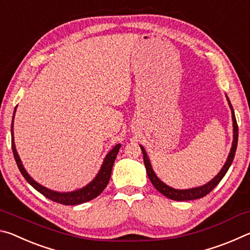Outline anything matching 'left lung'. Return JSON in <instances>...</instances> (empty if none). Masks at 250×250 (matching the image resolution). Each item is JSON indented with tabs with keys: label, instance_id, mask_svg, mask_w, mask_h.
<instances>
[{
	"label": "left lung",
	"instance_id": "8db88e82",
	"mask_svg": "<svg viewBox=\"0 0 250 250\" xmlns=\"http://www.w3.org/2000/svg\"><path fill=\"white\" fill-rule=\"evenodd\" d=\"M228 104H229V107L231 109L232 125H234V140H232L230 153H229V155H228V159L226 161L225 166L223 167L221 172H219L213 180L208 182V183L205 185L200 186V188H189V189H175V188H170V186H167V184H164L163 182L160 181L159 177L155 175V173L153 171V168H152V167H151V163L149 161V158H147L145 149H143V146H140L142 153H143V161H145V166L146 168V174H147V176H149L151 183L153 184L154 188L158 189L160 193H162L164 196L171 198V200H173V201L197 200V198H202V197L206 196L207 194L213 191V189L216 188V185L222 181L223 177L225 176V174L228 171V168H229V167L231 166L232 160H234V158H235V153H236V149H237V141H238V125H237L234 109H232V105H231L229 100H228Z\"/></svg>",
	"mask_w": 250,
	"mask_h": 250
}]
</instances>
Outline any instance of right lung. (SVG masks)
<instances>
[{"label": "right lung", "mask_w": 250, "mask_h": 250, "mask_svg": "<svg viewBox=\"0 0 250 250\" xmlns=\"http://www.w3.org/2000/svg\"><path fill=\"white\" fill-rule=\"evenodd\" d=\"M15 110H16V107H15ZM14 113H15V111H14ZM13 120H14V116H13ZM11 132H12V151H13V154H14V158L16 161V164H18V167H19V170L21 171V173H22L24 179L26 180L28 183L36 189V191H39L41 194H43V195L45 197H47L48 200L59 203V204H62V205L83 204V203L89 202L98 196L99 194L105 188L107 184L109 183L110 176H111L113 163H115L117 154H118V152H119V149L121 146L120 145H117L111 151L109 152L107 156H105L104 164L100 168L98 175L96 176V179L92 181L91 183H89L87 186H84V188H83L78 189V191L70 192V193H58V192L50 191V189L44 188V186H42L41 184H39L37 182L34 181L32 177L27 174V172L25 171L23 164L20 160V156L15 149L14 135H13V122H12V125H11Z\"/></svg>", "instance_id": "right-lung-1"}]
</instances>
